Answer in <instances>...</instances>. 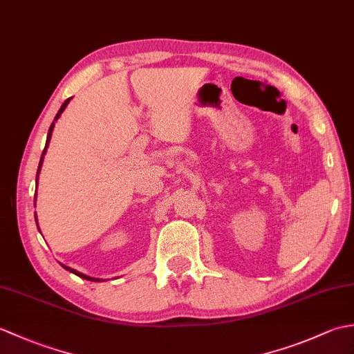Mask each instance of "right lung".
Here are the masks:
<instances>
[{"mask_svg": "<svg viewBox=\"0 0 354 354\" xmlns=\"http://www.w3.org/2000/svg\"><path fill=\"white\" fill-rule=\"evenodd\" d=\"M70 100H71V97L70 99H66L64 103H62V106H61V109L57 111V114H56V117H55V122L51 123V126H50V129H48V133H47V142H45V149L42 150V156H41V161H39V167H37V173H36V187H37V178H39V171H41V167H42V162H44V155L47 153V147H48V145H50V140H51V133H53V129H55V123L57 122V118L62 115V112L65 111V108L68 106V103H70ZM35 201H36V198H35ZM35 219H36V216H35ZM36 225H37V219H36ZM39 230V228H37ZM62 265V263H61ZM64 266V269H66V270H70V272H73L74 275H77V277H80V278H84V280H89V281H103V280H100V278H94V277H88V275H85V274H82V272H79V270H76V269H71V268H68V266H65V265H62Z\"/></svg>", "mask_w": 354, "mask_h": 354, "instance_id": "add662e5", "label": "right lung"}]
</instances>
